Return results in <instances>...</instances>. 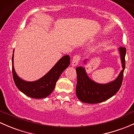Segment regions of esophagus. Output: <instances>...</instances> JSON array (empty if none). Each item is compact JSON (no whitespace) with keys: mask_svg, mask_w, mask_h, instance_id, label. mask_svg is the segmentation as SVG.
<instances>
[{"mask_svg":"<svg viewBox=\"0 0 134 134\" xmlns=\"http://www.w3.org/2000/svg\"><path fill=\"white\" fill-rule=\"evenodd\" d=\"M80 59V55L76 54L73 56V58H72V63H71V65H72V67H75V66H76L77 65H78Z\"/></svg>","mask_w":134,"mask_h":134,"instance_id":"obj_1","label":"esophagus"}]
</instances>
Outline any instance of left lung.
<instances>
[{"label":"left lung","mask_w":134,"mask_h":134,"mask_svg":"<svg viewBox=\"0 0 134 134\" xmlns=\"http://www.w3.org/2000/svg\"><path fill=\"white\" fill-rule=\"evenodd\" d=\"M126 52V49L125 47H120L119 52L122 70L114 81L106 84H100L91 80L86 73L84 67H78L76 69L77 74L76 93L80 100L89 104L100 103L109 99L117 93L123 79Z\"/></svg>","instance_id":"obj_1"}]
</instances>
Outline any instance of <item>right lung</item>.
Masks as SVG:
<instances>
[{
    "label": "right lung",
    "instance_id": "add662e5",
    "mask_svg": "<svg viewBox=\"0 0 134 134\" xmlns=\"http://www.w3.org/2000/svg\"><path fill=\"white\" fill-rule=\"evenodd\" d=\"M14 52V51H13ZM69 55L63 56L44 76L34 82H26L17 76L13 67V53L12 56V73L17 88L26 95L34 98H45L53 91L56 82L65 69L69 65Z\"/></svg>",
    "mask_w": 134,
    "mask_h": 134
}]
</instances>
